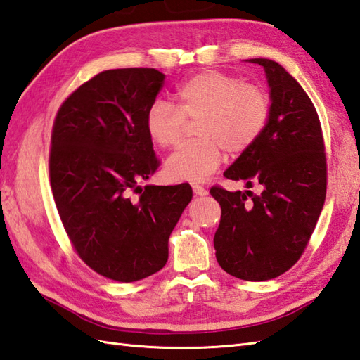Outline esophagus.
<instances>
[{"label": "esophagus", "instance_id": "34e87169", "mask_svg": "<svg viewBox=\"0 0 360 360\" xmlns=\"http://www.w3.org/2000/svg\"><path fill=\"white\" fill-rule=\"evenodd\" d=\"M192 188H193V193H195L196 196H205V195L209 193L207 190H205V188H204L202 186H200V184H193Z\"/></svg>", "mask_w": 360, "mask_h": 360}]
</instances>
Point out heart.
I'll use <instances>...</instances> for the list:
<instances>
[{
  "label": "heart",
  "mask_w": 360,
  "mask_h": 360,
  "mask_svg": "<svg viewBox=\"0 0 360 360\" xmlns=\"http://www.w3.org/2000/svg\"><path fill=\"white\" fill-rule=\"evenodd\" d=\"M178 106L156 98L145 116L150 139L162 148L178 145L187 120L196 124L198 141L181 145L165 162L173 181H204L224 160L226 150L241 155L263 134L271 98L257 85L219 71H202L182 82L174 93Z\"/></svg>",
  "instance_id": "b5f03b06"
}]
</instances>
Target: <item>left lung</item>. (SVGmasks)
<instances>
[{"instance_id": "1", "label": "left lung", "mask_w": 360, "mask_h": 360, "mask_svg": "<svg viewBox=\"0 0 360 360\" xmlns=\"http://www.w3.org/2000/svg\"><path fill=\"white\" fill-rule=\"evenodd\" d=\"M249 62L264 68L271 114L259 139L224 176L263 190L210 188L221 205L213 244L227 274L264 281L290 269L308 246L326 196V156L317 111L298 82L272 60Z\"/></svg>"}]
</instances>
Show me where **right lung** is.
I'll return each instance as SVG.
<instances>
[{
  "mask_svg": "<svg viewBox=\"0 0 360 360\" xmlns=\"http://www.w3.org/2000/svg\"><path fill=\"white\" fill-rule=\"evenodd\" d=\"M165 75L108 70L66 98L53 120L49 178L77 255L103 277L131 283L160 271L192 187L145 186L159 167L145 128Z\"/></svg>",
  "mask_w": 360,
  "mask_h": 360,
  "instance_id": "1",
  "label": "right lung"
}]
</instances>
